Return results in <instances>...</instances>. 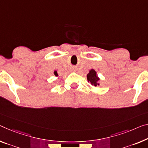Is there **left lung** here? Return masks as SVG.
<instances>
[{"instance_id":"1","label":"left lung","mask_w":148,"mask_h":148,"mask_svg":"<svg viewBox=\"0 0 148 148\" xmlns=\"http://www.w3.org/2000/svg\"><path fill=\"white\" fill-rule=\"evenodd\" d=\"M87 81L88 83H89L92 86H94V87H97V86H99V81L100 78L98 77L97 72L95 69H90L87 75Z\"/></svg>"}]
</instances>
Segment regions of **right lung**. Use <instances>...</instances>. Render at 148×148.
<instances>
[{
  "instance_id": "obj_1",
  "label": "right lung",
  "mask_w": 148,
  "mask_h": 148,
  "mask_svg": "<svg viewBox=\"0 0 148 148\" xmlns=\"http://www.w3.org/2000/svg\"><path fill=\"white\" fill-rule=\"evenodd\" d=\"M54 75H55L56 77L58 76V73H57V71H54Z\"/></svg>"
}]
</instances>
